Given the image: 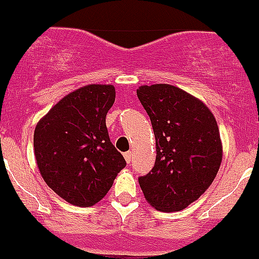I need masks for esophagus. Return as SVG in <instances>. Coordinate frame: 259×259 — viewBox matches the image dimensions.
Returning a JSON list of instances; mask_svg holds the SVG:
<instances>
[{"label": "esophagus", "instance_id": "obj_1", "mask_svg": "<svg viewBox=\"0 0 259 259\" xmlns=\"http://www.w3.org/2000/svg\"><path fill=\"white\" fill-rule=\"evenodd\" d=\"M124 158H126V162L127 163H131V160H132V152L128 151V152H124Z\"/></svg>", "mask_w": 259, "mask_h": 259}]
</instances>
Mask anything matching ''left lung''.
Wrapping results in <instances>:
<instances>
[{"label":"left lung","mask_w":259,"mask_h":259,"mask_svg":"<svg viewBox=\"0 0 259 259\" xmlns=\"http://www.w3.org/2000/svg\"><path fill=\"white\" fill-rule=\"evenodd\" d=\"M137 97L156 140L152 170L138 178L146 200L161 211H179L205 193L222 162V141L208 107L178 87L142 85Z\"/></svg>","instance_id":"obj_1"}]
</instances>
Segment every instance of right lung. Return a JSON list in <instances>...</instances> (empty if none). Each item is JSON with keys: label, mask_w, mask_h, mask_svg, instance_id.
<instances>
[{"label": "right lung", "mask_w": 259, "mask_h": 259, "mask_svg": "<svg viewBox=\"0 0 259 259\" xmlns=\"http://www.w3.org/2000/svg\"><path fill=\"white\" fill-rule=\"evenodd\" d=\"M113 85L92 84L64 97L36 124L34 150L44 181L76 206L104 198L126 160L109 140Z\"/></svg>", "instance_id": "add662e5"}]
</instances>
